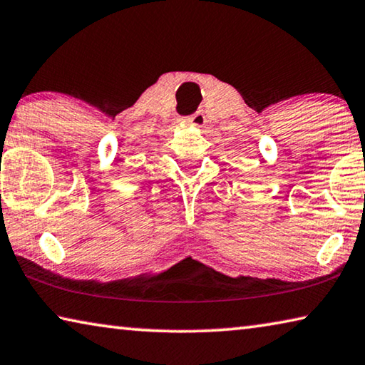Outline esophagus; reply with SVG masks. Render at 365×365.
<instances>
[{"mask_svg": "<svg viewBox=\"0 0 365 365\" xmlns=\"http://www.w3.org/2000/svg\"><path fill=\"white\" fill-rule=\"evenodd\" d=\"M182 122L187 123V125H195L196 128H202L206 125L207 120H206V115H205V113H202V110H196L195 114H191L188 117H183Z\"/></svg>", "mask_w": 365, "mask_h": 365, "instance_id": "1", "label": "esophagus"}]
</instances>
